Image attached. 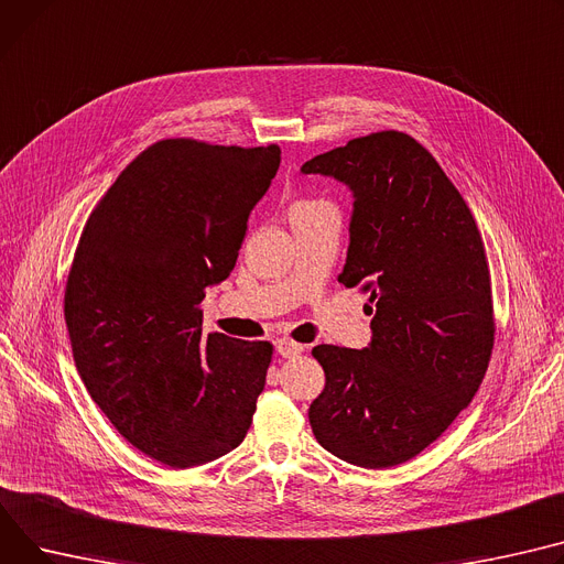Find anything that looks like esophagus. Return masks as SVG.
<instances>
[{
    "label": "esophagus",
    "instance_id": "obj_1",
    "mask_svg": "<svg viewBox=\"0 0 564 564\" xmlns=\"http://www.w3.org/2000/svg\"><path fill=\"white\" fill-rule=\"evenodd\" d=\"M306 347L304 345H296V343H290V340H276V354L281 356V358H294V356H299L302 354Z\"/></svg>",
    "mask_w": 564,
    "mask_h": 564
}]
</instances>
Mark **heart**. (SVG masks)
<instances>
[{"label":"heart","instance_id":"b5f03b06","mask_svg":"<svg viewBox=\"0 0 564 564\" xmlns=\"http://www.w3.org/2000/svg\"><path fill=\"white\" fill-rule=\"evenodd\" d=\"M299 206H306V204H299Z\"/></svg>","mask_w":564,"mask_h":564}]
</instances>
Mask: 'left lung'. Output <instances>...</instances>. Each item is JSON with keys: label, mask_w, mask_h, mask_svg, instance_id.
Here are the masks:
<instances>
[{"label": "left lung", "mask_w": 564, "mask_h": 564, "mask_svg": "<svg viewBox=\"0 0 564 564\" xmlns=\"http://www.w3.org/2000/svg\"><path fill=\"white\" fill-rule=\"evenodd\" d=\"M302 172L351 191L337 281L369 290L378 308L367 347L313 349L326 373L313 433L351 465H401L452 426L490 362L492 288L476 219L437 161L399 131L349 140Z\"/></svg>", "instance_id": "left-lung-1"}]
</instances>
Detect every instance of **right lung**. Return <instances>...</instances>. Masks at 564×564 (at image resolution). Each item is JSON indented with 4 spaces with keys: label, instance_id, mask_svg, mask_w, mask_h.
I'll list each match as a JSON object with an SVG mask.
<instances>
[{
    "label": "right lung",
    "instance_id": "obj_1",
    "mask_svg": "<svg viewBox=\"0 0 564 564\" xmlns=\"http://www.w3.org/2000/svg\"><path fill=\"white\" fill-rule=\"evenodd\" d=\"M281 149L161 140L86 221L65 290L74 365L135 448L174 469L236 448L256 412L270 343L204 333L206 290L236 268L247 219Z\"/></svg>",
    "mask_w": 564,
    "mask_h": 564
}]
</instances>
